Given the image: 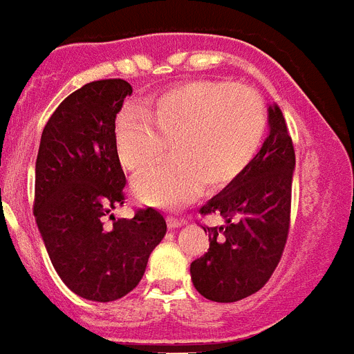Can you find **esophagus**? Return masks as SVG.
Segmentation results:
<instances>
[{
  "label": "esophagus",
  "instance_id": "obj_1",
  "mask_svg": "<svg viewBox=\"0 0 354 354\" xmlns=\"http://www.w3.org/2000/svg\"><path fill=\"white\" fill-rule=\"evenodd\" d=\"M184 224L183 218H175V217H170L168 218V226L171 227V230H175V227H180Z\"/></svg>",
  "mask_w": 354,
  "mask_h": 354
}]
</instances>
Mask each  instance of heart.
I'll use <instances>...</instances> for the list:
<instances>
[{
  "label": "heart",
  "mask_w": 354,
  "mask_h": 354,
  "mask_svg": "<svg viewBox=\"0 0 354 354\" xmlns=\"http://www.w3.org/2000/svg\"><path fill=\"white\" fill-rule=\"evenodd\" d=\"M266 133L261 95L227 81H194L153 97L150 115L124 106L115 121L122 166L142 174L171 142V160L136 183L141 201L177 208L203 189L226 188L255 160Z\"/></svg>",
  "instance_id": "heart-1"
}]
</instances>
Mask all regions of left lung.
I'll list each match as a JSON object with an SVG mask.
<instances>
[{
    "instance_id": "1",
    "label": "left lung",
    "mask_w": 354,
    "mask_h": 354,
    "mask_svg": "<svg viewBox=\"0 0 354 354\" xmlns=\"http://www.w3.org/2000/svg\"><path fill=\"white\" fill-rule=\"evenodd\" d=\"M268 122L270 136L250 168L201 208L224 218L208 227L209 250L189 266L195 289L213 302H236L264 288L288 241L295 148L277 104L268 108Z\"/></svg>"
}]
</instances>
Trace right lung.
Instances as JSON below:
<instances>
[{"label": "right lung", "instance_id": "1", "mask_svg": "<svg viewBox=\"0 0 354 354\" xmlns=\"http://www.w3.org/2000/svg\"><path fill=\"white\" fill-rule=\"evenodd\" d=\"M131 86L101 79L72 92L41 133L34 215L52 266L66 288L112 302L141 282L150 253L166 235L162 213L115 218L127 177L115 150V118Z\"/></svg>", "mask_w": 354, "mask_h": 354}]
</instances>
